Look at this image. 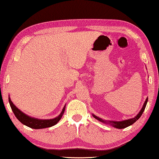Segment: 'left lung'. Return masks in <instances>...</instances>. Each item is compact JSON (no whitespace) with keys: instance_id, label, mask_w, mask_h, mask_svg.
Returning <instances> with one entry per match:
<instances>
[{"instance_id":"1","label":"left lung","mask_w":159,"mask_h":159,"mask_svg":"<svg viewBox=\"0 0 159 159\" xmlns=\"http://www.w3.org/2000/svg\"><path fill=\"white\" fill-rule=\"evenodd\" d=\"M147 101H148V98L146 99V101L144 102L143 103V107H142V108L141 109V111H139V113L137 114L136 116H135L134 118H130V119H128V120H121V121H113V120H104L103 119H101V118L97 117L96 116H95L93 114V116L96 118L97 120H100L101 122H103L104 123V124H110L111 125H113V127L116 128V129H125V128H126L128 126H129V125H132L133 124H134L135 122L137 120L139 119V118H140L141 116L142 113H143V112L144 111V110H145V108L146 106V104H147Z\"/></svg>"}]
</instances>
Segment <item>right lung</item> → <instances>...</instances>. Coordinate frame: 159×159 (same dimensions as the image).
I'll use <instances>...</instances> for the list:
<instances>
[{
    "instance_id": "right-lung-1",
    "label": "right lung",
    "mask_w": 159,
    "mask_h": 159,
    "mask_svg": "<svg viewBox=\"0 0 159 159\" xmlns=\"http://www.w3.org/2000/svg\"><path fill=\"white\" fill-rule=\"evenodd\" d=\"M8 101L14 115H15L16 117L18 118L19 121L22 123V124H24L25 125H26V126H28L31 128V129H45V128L51 127L53 126V125H56L57 123L61 120V118H62L63 114L64 113L65 108H66V105H65L62 111H61V113H60V115L55 118H52V119H46V120L39 119V118L30 117L29 116L25 114L24 113L19 110L18 108L14 105L13 102H12L10 97H8Z\"/></svg>"
}]
</instances>
